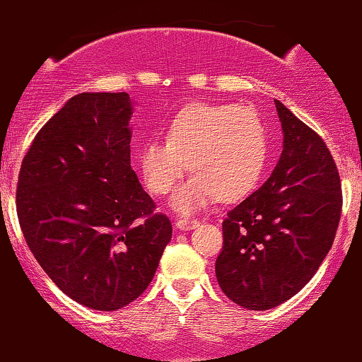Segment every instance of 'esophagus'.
Listing matches in <instances>:
<instances>
[{"mask_svg":"<svg viewBox=\"0 0 362 362\" xmlns=\"http://www.w3.org/2000/svg\"><path fill=\"white\" fill-rule=\"evenodd\" d=\"M199 226V221L197 219H177L175 221V228L177 230H194V228Z\"/></svg>","mask_w":362,"mask_h":362,"instance_id":"34e87169","label":"esophagus"}]
</instances>
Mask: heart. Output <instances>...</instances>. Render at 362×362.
Wrapping results in <instances>:
<instances>
[{
    "mask_svg": "<svg viewBox=\"0 0 362 362\" xmlns=\"http://www.w3.org/2000/svg\"><path fill=\"white\" fill-rule=\"evenodd\" d=\"M269 138L255 110L230 103H194L170 120L167 141H146L139 170L153 194L165 195L187 170L195 175L177 190L173 209L190 214L221 199L233 202L255 189L267 167Z\"/></svg>",
    "mask_w": 362,
    "mask_h": 362,
    "instance_id": "1",
    "label": "heart"
}]
</instances>
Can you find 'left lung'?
Here are the masks:
<instances>
[{
	"label": "left lung",
	"instance_id": "8db88e82",
	"mask_svg": "<svg viewBox=\"0 0 362 362\" xmlns=\"http://www.w3.org/2000/svg\"><path fill=\"white\" fill-rule=\"evenodd\" d=\"M284 143L259 190L223 221L216 277L247 310H271L308 284L334 243L342 211L339 170L313 129L276 100Z\"/></svg>",
	"mask_w": 362,
	"mask_h": 362
}]
</instances>
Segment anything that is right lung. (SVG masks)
<instances>
[{
	"instance_id": "add662e5",
	"label": "right lung",
	"mask_w": 362,
	"mask_h": 362,
	"mask_svg": "<svg viewBox=\"0 0 362 362\" xmlns=\"http://www.w3.org/2000/svg\"><path fill=\"white\" fill-rule=\"evenodd\" d=\"M131 97L80 93L37 132L16 187L25 242L62 293L115 311L144 293L172 223L131 167Z\"/></svg>"
}]
</instances>
